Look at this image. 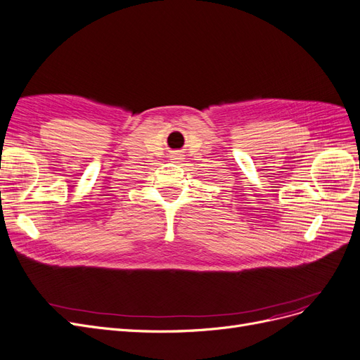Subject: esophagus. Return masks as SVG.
Here are the masks:
<instances>
[{
  "mask_svg": "<svg viewBox=\"0 0 360 360\" xmlns=\"http://www.w3.org/2000/svg\"><path fill=\"white\" fill-rule=\"evenodd\" d=\"M169 159L172 160V162H181V160H183L184 158H183L181 152H179V150H172V152L169 153Z\"/></svg>",
  "mask_w": 360,
  "mask_h": 360,
  "instance_id": "1",
  "label": "esophagus"
}]
</instances>
